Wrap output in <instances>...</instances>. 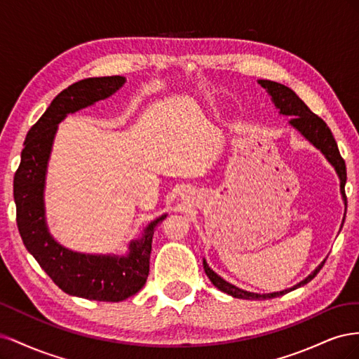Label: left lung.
Wrapping results in <instances>:
<instances>
[{"instance_id": "8db88e82", "label": "left lung", "mask_w": 359, "mask_h": 359, "mask_svg": "<svg viewBox=\"0 0 359 359\" xmlns=\"http://www.w3.org/2000/svg\"><path fill=\"white\" fill-rule=\"evenodd\" d=\"M257 82L268 91V94L271 95V99H273L280 114L292 116L289 124L292 127H295L298 132L309 140V142H311L318 149H320L322 154L327 157V160L334 166L337 175H339V178H340V191H341L344 205H347L346 193H344L346 178H347L346 177V165H344V160L340 156L339 147H337L335 139L331 133L330 127L327 126V123H325L323 119L320 116H318L316 114H313L309 109V106L304 103L290 88H287V86L281 85L278 82H273V81L260 79ZM344 217H346V212H344ZM323 264H325V260L316 269L313 271V273L307 278H304L293 287L281 290V292H274V293H262V295H260V293L243 290L231 283H227V281L223 280L219 274L214 273V271L208 266V264H206L205 259H203V269H205V274L208 276V278L211 280V283L217 289H220L222 292L227 293V295H231L233 298H241V299H271V298H277V297L285 295V293H287L290 290H295L304 285H307L309 281H311L314 277L318 276Z\"/></svg>"}]
</instances>
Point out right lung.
Instances as JSON below:
<instances>
[{"label":"right lung","mask_w":359,"mask_h":359,"mask_svg":"<svg viewBox=\"0 0 359 359\" xmlns=\"http://www.w3.org/2000/svg\"><path fill=\"white\" fill-rule=\"evenodd\" d=\"M124 82L123 76L88 78L61 91L29 128L13 180L16 223L28 252L61 290L73 297L106 302L127 299L144 287L149 273L153 235L166 214L151 222L139 240L130 241L126 256L85 255L72 252L53 240L46 226L43 191L58 124L69 114L107 99Z\"/></svg>","instance_id":"obj_1"}]
</instances>
